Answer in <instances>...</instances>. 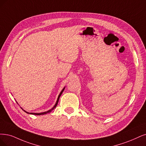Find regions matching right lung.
Wrapping results in <instances>:
<instances>
[{
	"label": "right lung",
	"mask_w": 146,
	"mask_h": 146,
	"mask_svg": "<svg viewBox=\"0 0 146 146\" xmlns=\"http://www.w3.org/2000/svg\"><path fill=\"white\" fill-rule=\"evenodd\" d=\"M64 89H65V87L62 89V90L61 91V92L60 93V94H59V96H58V99H57V100H56V104H55V106H54L51 109V110H48V111H46V112H41V113H29V112H26V111H25V110H23L24 111H25L26 113H28V114H34V115H44V114H47V113H48V112H51L52 110H54V108H56V106H57V104H58V101H59V98H60V96H61V95L62 94V92L64 91Z\"/></svg>",
	"instance_id": "obj_1"
}]
</instances>
